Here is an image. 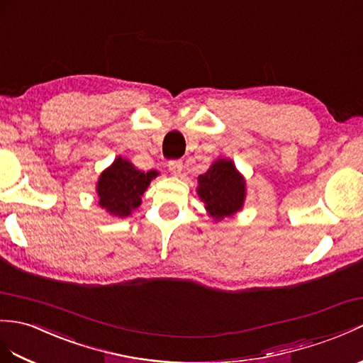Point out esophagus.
<instances>
[{"label": "esophagus", "instance_id": "1", "mask_svg": "<svg viewBox=\"0 0 363 363\" xmlns=\"http://www.w3.org/2000/svg\"><path fill=\"white\" fill-rule=\"evenodd\" d=\"M168 170L173 176H179L182 172V162L181 161H170L168 162Z\"/></svg>", "mask_w": 363, "mask_h": 363}]
</instances>
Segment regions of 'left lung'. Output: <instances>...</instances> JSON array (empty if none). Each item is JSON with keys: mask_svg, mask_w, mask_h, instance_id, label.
Segmentation results:
<instances>
[{"mask_svg": "<svg viewBox=\"0 0 363 363\" xmlns=\"http://www.w3.org/2000/svg\"><path fill=\"white\" fill-rule=\"evenodd\" d=\"M196 193L208 218L220 223L241 212L246 201V179L232 159L220 157L198 178Z\"/></svg>", "mask_w": 363, "mask_h": 363, "instance_id": "obj_1", "label": "left lung"}]
</instances>
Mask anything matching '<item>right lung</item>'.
I'll use <instances>...</instances> for the list:
<instances>
[{"mask_svg": "<svg viewBox=\"0 0 363 363\" xmlns=\"http://www.w3.org/2000/svg\"><path fill=\"white\" fill-rule=\"evenodd\" d=\"M157 176L156 170H138L128 159L117 156L114 162L100 173L96 184L100 208L109 216H130L140 206L150 182Z\"/></svg>", "mask_w": 363, "mask_h": 363, "instance_id": "add662e5", "label": "right lung"}]
</instances>
